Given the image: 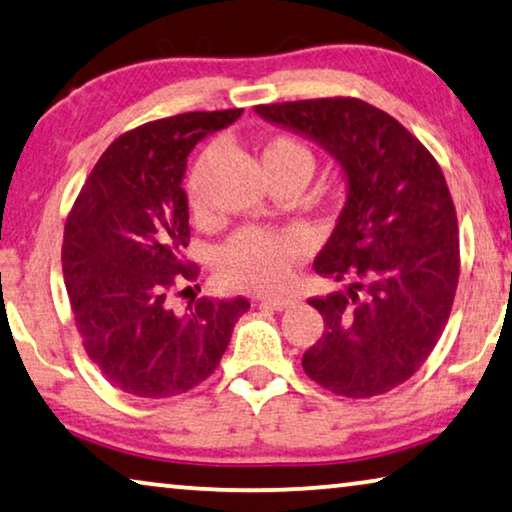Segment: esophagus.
<instances>
[{
    "instance_id": "obj_1",
    "label": "esophagus",
    "mask_w": 512,
    "mask_h": 512,
    "mask_svg": "<svg viewBox=\"0 0 512 512\" xmlns=\"http://www.w3.org/2000/svg\"><path fill=\"white\" fill-rule=\"evenodd\" d=\"M259 303L273 310H287L294 305V299L292 296H264V299H259Z\"/></svg>"
}]
</instances>
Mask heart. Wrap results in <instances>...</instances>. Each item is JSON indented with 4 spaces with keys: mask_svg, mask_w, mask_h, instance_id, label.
<instances>
[{
    "mask_svg": "<svg viewBox=\"0 0 512 512\" xmlns=\"http://www.w3.org/2000/svg\"><path fill=\"white\" fill-rule=\"evenodd\" d=\"M264 165H287L301 170L310 179L315 170V156L303 142L292 137H276L262 154ZM188 202L195 211L202 207V195L197 179L188 183ZM305 250V236L285 230H248L236 232L230 241L220 248L216 269L220 280L227 287L241 292H271L285 285L292 271V262Z\"/></svg>",
    "mask_w": 512,
    "mask_h": 512,
    "instance_id": "b5f03b06",
    "label": "heart"
}]
</instances>
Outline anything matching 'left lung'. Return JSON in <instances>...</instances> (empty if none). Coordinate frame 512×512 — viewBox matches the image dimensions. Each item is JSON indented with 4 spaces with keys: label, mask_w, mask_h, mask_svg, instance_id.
I'll return each instance as SVG.
<instances>
[{
    "label": "left lung",
    "mask_w": 512,
    "mask_h": 512,
    "mask_svg": "<svg viewBox=\"0 0 512 512\" xmlns=\"http://www.w3.org/2000/svg\"><path fill=\"white\" fill-rule=\"evenodd\" d=\"M273 126L340 165L347 200L315 259L345 289L310 299L324 333L303 354L319 386L372 398L400 386L437 345L460 278L457 216L444 172L391 114L358 98L257 105Z\"/></svg>",
    "instance_id": "obj_1"
}]
</instances>
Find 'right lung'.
I'll use <instances>...</instances> for the list:
<instances>
[{"label":"right lung","mask_w":512,"mask_h":512,"mask_svg":"<svg viewBox=\"0 0 512 512\" xmlns=\"http://www.w3.org/2000/svg\"><path fill=\"white\" fill-rule=\"evenodd\" d=\"M241 112H186L119 135L68 213L61 269L75 326L105 379L135 398L202 384L250 308L241 296L197 299L183 315L170 305L172 289L197 276L183 257L188 154Z\"/></svg>","instance_id":"obj_1"}]
</instances>
